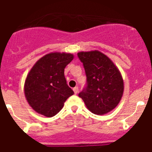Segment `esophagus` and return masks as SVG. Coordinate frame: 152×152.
I'll return each instance as SVG.
<instances>
[{"instance_id": "1", "label": "esophagus", "mask_w": 152, "mask_h": 152, "mask_svg": "<svg viewBox=\"0 0 152 152\" xmlns=\"http://www.w3.org/2000/svg\"><path fill=\"white\" fill-rule=\"evenodd\" d=\"M73 91L74 92H75V94H77V92H78V88H77V87H75V88H73Z\"/></svg>"}]
</instances>
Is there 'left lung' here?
Listing matches in <instances>:
<instances>
[{"mask_svg":"<svg viewBox=\"0 0 152 152\" xmlns=\"http://www.w3.org/2000/svg\"><path fill=\"white\" fill-rule=\"evenodd\" d=\"M77 56L87 76V86L78 96L93 113L103 115L110 112L119 104L123 94L121 73L101 52H80Z\"/></svg>","mask_w":152,"mask_h":152,"instance_id":"obj_1","label":"left lung"}]
</instances>
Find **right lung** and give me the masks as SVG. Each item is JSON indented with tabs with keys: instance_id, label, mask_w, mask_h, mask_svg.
<instances>
[{
	"instance_id": "add662e5",
	"label": "right lung",
	"mask_w": 152,
	"mask_h": 152,
	"mask_svg": "<svg viewBox=\"0 0 152 152\" xmlns=\"http://www.w3.org/2000/svg\"><path fill=\"white\" fill-rule=\"evenodd\" d=\"M73 58L71 53L51 52L39 59L31 68L24 84V94L36 113L52 117L74 94L64 74L65 67Z\"/></svg>"
}]
</instances>
